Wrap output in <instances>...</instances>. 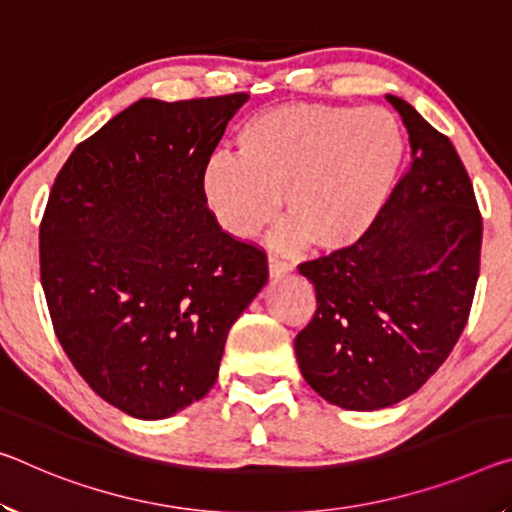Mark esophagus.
<instances>
[{"label":"esophagus","mask_w":512,"mask_h":512,"mask_svg":"<svg viewBox=\"0 0 512 512\" xmlns=\"http://www.w3.org/2000/svg\"><path fill=\"white\" fill-rule=\"evenodd\" d=\"M287 273H291V266L287 262H282V259H278V257H269V275H271V278L278 280Z\"/></svg>","instance_id":"esophagus-1"}]
</instances>
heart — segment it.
Instances as JSON below:
<instances>
[{
  "instance_id": "obj_1",
  "label": "heart",
  "mask_w": 512,
  "mask_h": 512,
  "mask_svg": "<svg viewBox=\"0 0 512 512\" xmlns=\"http://www.w3.org/2000/svg\"><path fill=\"white\" fill-rule=\"evenodd\" d=\"M239 157L216 152L200 173L214 221L234 239H253L280 214L273 246L314 243L342 250L378 221L405 159L399 118L385 107L280 104L248 120Z\"/></svg>"
}]
</instances>
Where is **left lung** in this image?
<instances>
[{"instance_id":"1","label":"left lung","mask_w":512,"mask_h":512,"mask_svg":"<svg viewBox=\"0 0 512 512\" xmlns=\"http://www.w3.org/2000/svg\"><path fill=\"white\" fill-rule=\"evenodd\" d=\"M412 164L353 246L303 262L316 312L296 335L303 378L328 403L380 410L442 367L467 326L483 221L456 148L408 102L387 95Z\"/></svg>"}]
</instances>
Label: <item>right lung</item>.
<instances>
[{"mask_svg": "<svg viewBox=\"0 0 512 512\" xmlns=\"http://www.w3.org/2000/svg\"><path fill=\"white\" fill-rule=\"evenodd\" d=\"M248 93L134 102L79 143L40 223L54 332L97 396L166 419L216 383L227 332L269 280L223 232L200 173Z\"/></svg>", "mask_w": 512, "mask_h": 512, "instance_id": "right-lung-1", "label": "right lung"}]
</instances>
